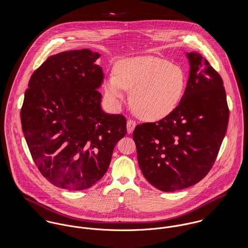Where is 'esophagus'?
<instances>
[{
	"label": "esophagus",
	"instance_id": "1",
	"mask_svg": "<svg viewBox=\"0 0 248 248\" xmlns=\"http://www.w3.org/2000/svg\"><path fill=\"white\" fill-rule=\"evenodd\" d=\"M136 125H137L136 121H134V120H132V119H128V121H127V131H128L129 134L133 133V131H134Z\"/></svg>",
	"mask_w": 248,
	"mask_h": 248
}]
</instances>
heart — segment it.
Wrapping results in <instances>:
<instances>
[{"instance_id":"obj_1","label":"heart","mask_w":248,"mask_h":248,"mask_svg":"<svg viewBox=\"0 0 248 248\" xmlns=\"http://www.w3.org/2000/svg\"><path fill=\"white\" fill-rule=\"evenodd\" d=\"M185 82V73L179 66L158 57L141 56L120 62L116 75L108 78L105 92L117 104L123 100L124 91H131L135 111L146 120L156 121L177 108Z\"/></svg>"}]
</instances>
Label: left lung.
<instances>
[{"label":"left lung","mask_w":248,"mask_h":248,"mask_svg":"<svg viewBox=\"0 0 248 248\" xmlns=\"http://www.w3.org/2000/svg\"><path fill=\"white\" fill-rule=\"evenodd\" d=\"M187 57L189 78L177 108L159 121L138 125L133 133L143 176L164 192L190 187L209 173L228 125L220 75L201 54Z\"/></svg>","instance_id":"left-lung-1"}]
</instances>
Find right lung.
Returning a JSON list of instances; mask_svg holds the SVG:
<instances>
[{"instance_id":"obj_1","label":"right lung","mask_w":248,"mask_h":248,"mask_svg":"<svg viewBox=\"0 0 248 248\" xmlns=\"http://www.w3.org/2000/svg\"><path fill=\"white\" fill-rule=\"evenodd\" d=\"M100 54L83 48L48 57L29 82L22 129L43 177L79 191L105 175L116 143L127 133L122 114L102 110Z\"/></svg>"}]
</instances>
